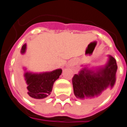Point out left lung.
Returning a JSON list of instances; mask_svg holds the SVG:
<instances>
[{
    "mask_svg": "<svg viewBox=\"0 0 127 127\" xmlns=\"http://www.w3.org/2000/svg\"><path fill=\"white\" fill-rule=\"evenodd\" d=\"M117 69L116 59L111 56L105 67L96 72L84 68L72 79L75 96L89 103L102 100L114 85Z\"/></svg>",
    "mask_w": 127,
    "mask_h": 127,
    "instance_id": "obj_1",
    "label": "left lung"
}]
</instances>
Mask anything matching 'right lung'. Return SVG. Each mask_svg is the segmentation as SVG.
<instances>
[{
	"mask_svg": "<svg viewBox=\"0 0 127 127\" xmlns=\"http://www.w3.org/2000/svg\"><path fill=\"white\" fill-rule=\"evenodd\" d=\"M26 44L22 47L21 52L24 53ZM62 73V69H56L53 71L43 73L34 74L26 73L24 74L25 84L22 85L24 92L26 96L31 100H36L47 97L51 94L54 83Z\"/></svg>",
	"mask_w": 127,
	"mask_h": 127,
	"instance_id": "obj_1",
	"label": "right lung"
}]
</instances>
